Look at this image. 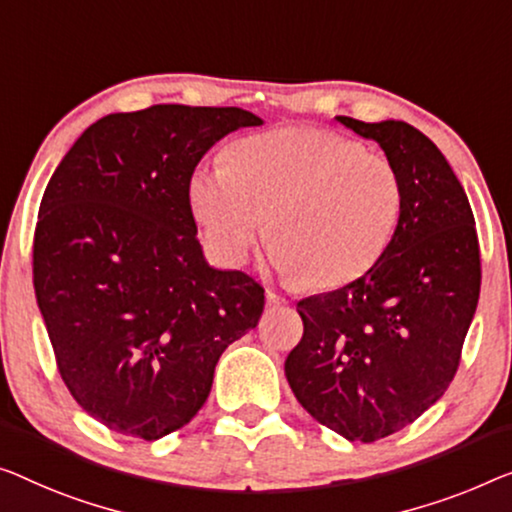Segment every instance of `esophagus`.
<instances>
[{"instance_id":"esophagus-1","label":"esophagus","mask_w":512,"mask_h":512,"mask_svg":"<svg viewBox=\"0 0 512 512\" xmlns=\"http://www.w3.org/2000/svg\"><path fill=\"white\" fill-rule=\"evenodd\" d=\"M266 305H269V308H282V305H287V299L269 289V292H266Z\"/></svg>"}]
</instances>
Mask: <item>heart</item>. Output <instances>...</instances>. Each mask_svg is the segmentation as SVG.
I'll return each mask as SVG.
<instances>
[{
	"instance_id": "obj_1",
	"label": "heart",
	"mask_w": 512,
	"mask_h": 512,
	"mask_svg": "<svg viewBox=\"0 0 512 512\" xmlns=\"http://www.w3.org/2000/svg\"><path fill=\"white\" fill-rule=\"evenodd\" d=\"M188 202L209 253L246 262L266 218V243L301 287L333 289L375 266L402 211L386 156L319 128H278L241 140L225 165L190 174Z\"/></svg>"
}]
</instances>
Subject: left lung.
Returning <instances> with one entry per match:
<instances>
[{
  "mask_svg": "<svg viewBox=\"0 0 512 512\" xmlns=\"http://www.w3.org/2000/svg\"><path fill=\"white\" fill-rule=\"evenodd\" d=\"M338 121L384 149L402 211L365 276L296 305L303 338L285 375L317 423L372 444L414 423L453 381L478 305L480 248L467 193L430 137L404 121Z\"/></svg>",
  "mask_w": 512,
  "mask_h": 512,
  "instance_id": "obj_1",
  "label": "left lung"
}]
</instances>
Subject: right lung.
I'll use <instances>...</instances> for the list:
<instances>
[{"label":"right lung","instance_id":"right-lung-1","mask_svg":"<svg viewBox=\"0 0 512 512\" xmlns=\"http://www.w3.org/2000/svg\"><path fill=\"white\" fill-rule=\"evenodd\" d=\"M241 108L151 105L91 124L45 188L34 292L57 370L91 418L154 441L207 402L220 354L264 312V287L202 255L188 181Z\"/></svg>","mask_w":512,"mask_h":512}]
</instances>
